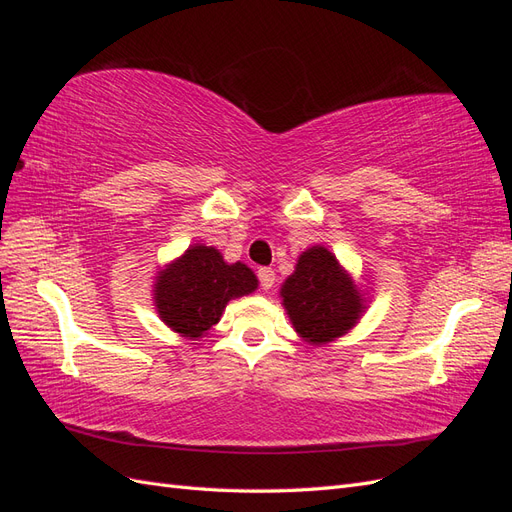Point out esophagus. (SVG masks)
Listing matches in <instances>:
<instances>
[{
  "label": "esophagus",
  "mask_w": 512,
  "mask_h": 512,
  "mask_svg": "<svg viewBox=\"0 0 512 512\" xmlns=\"http://www.w3.org/2000/svg\"><path fill=\"white\" fill-rule=\"evenodd\" d=\"M258 280L262 290H271L275 284V271L271 267H260L258 269Z\"/></svg>",
  "instance_id": "1"
}]
</instances>
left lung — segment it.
I'll return each instance as SVG.
<instances>
[{"label":"left lung","mask_w":512,"mask_h":512,"mask_svg":"<svg viewBox=\"0 0 512 512\" xmlns=\"http://www.w3.org/2000/svg\"><path fill=\"white\" fill-rule=\"evenodd\" d=\"M292 329L303 342L324 346L356 327L369 297L352 273L324 245H312L299 256L280 288Z\"/></svg>","instance_id":"1"}]
</instances>
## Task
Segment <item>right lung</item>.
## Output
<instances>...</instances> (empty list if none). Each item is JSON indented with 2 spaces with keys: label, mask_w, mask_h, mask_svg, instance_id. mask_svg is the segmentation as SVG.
<instances>
[{
  "label": "right lung",
  "mask_w": 512,
  "mask_h": 512,
  "mask_svg": "<svg viewBox=\"0 0 512 512\" xmlns=\"http://www.w3.org/2000/svg\"><path fill=\"white\" fill-rule=\"evenodd\" d=\"M258 277L243 262H226L222 252L194 243L153 277V305L166 327L183 339H200L218 324L228 301L252 294Z\"/></svg>",
  "instance_id": "1"
}]
</instances>
